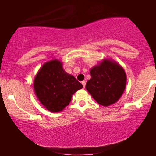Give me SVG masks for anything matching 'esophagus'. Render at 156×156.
<instances>
[{"label": "esophagus", "mask_w": 156, "mask_h": 156, "mask_svg": "<svg viewBox=\"0 0 156 156\" xmlns=\"http://www.w3.org/2000/svg\"><path fill=\"white\" fill-rule=\"evenodd\" d=\"M82 84L83 85V87H84V88L85 86H86V82H85V81H82Z\"/></svg>", "instance_id": "34e87169"}]
</instances>
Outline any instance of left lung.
Listing matches in <instances>:
<instances>
[{
    "instance_id": "left-lung-1",
    "label": "left lung",
    "mask_w": 156,
    "mask_h": 156,
    "mask_svg": "<svg viewBox=\"0 0 156 156\" xmlns=\"http://www.w3.org/2000/svg\"><path fill=\"white\" fill-rule=\"evenodd\" d=\"M86 89L100 105L108 106L119 101L126 85V74L112 59H104L90 70Z\"/></svg>"
}]
</instances>
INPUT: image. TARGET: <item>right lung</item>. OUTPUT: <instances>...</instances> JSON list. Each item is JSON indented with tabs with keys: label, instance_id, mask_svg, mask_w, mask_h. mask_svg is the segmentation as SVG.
Wrapping results in <instances>:
<instances>
[{
	"label": "right lung",
	"instance_id": "1",
	"mask_svg": "<svg viewBox=\"0 0 156 156\" xmlns=\"http://www.w3.org/2000/svg\"><path fill=\"white\" fill-rule=\"evenodd\" d=\"M33 88L44 107L56 113L69 105L72 95L83 86L63 69L61 61L55 59L47 62L39 69L34 80Z\"/></svg>",
	"mask_w": 156,
	"mask_h": 156
}]
</instances>
